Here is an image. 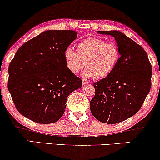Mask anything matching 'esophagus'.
<instances>
[{
    "label": "esophagus",
    "instance_id": "34e87169",
    "mask_svg": "<svg viewBox=\"0 0 160 160\" xmlns=\"http://www.w3.org/2000/svg\"><path fill=\"white\" fill-rule=\"evenodd\" d=\"M82 83L83 84V85H86V84L88 83V82L87 80H86V79H82Z\"/></svg>",
    "mask_w": 160,
    "mask_h": 160
}]
</instances>
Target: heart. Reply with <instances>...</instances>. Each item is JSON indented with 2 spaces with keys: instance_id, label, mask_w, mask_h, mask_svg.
<instances>
[{
  "instance_id": "b5f03b06",
  "label": "heart",
  "mask_w": 160,
  "mask_h": 160,
  "mask_svg": "<svg viewBox=\"0 0 160 160\" xmlns=\"http://www.w3.org/2000/svg\"><path fill=\"white\" fill-rule=\"evenodd\" d=\"M64 58L71 72L77 74L86 65V75L101 79L109 76L116 68L120 52L115 44L98 38H88L78 44L77 50L66 48Z\"/></svg>"
}]
</instances>
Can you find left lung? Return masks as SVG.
<instances>
[{
    "mask_svg": "<svg viewBox=\"0 0 160 160\" xmlns=\"http://www.w3.org/2000/svg\"><path fill=\"white\" fill-rule=\"evenodd\" d=\"M98 32L115 38L121 57L115 70L94 84L95 95L90 109L101 122L116 124L141 108L151 89L152 66L145 50L123 32Z\"/></svg>",
    "mask_w": 160,
    "mask_h": 160,
    "instance_id": "1",
    "label": "left lung"
}]
</instances>
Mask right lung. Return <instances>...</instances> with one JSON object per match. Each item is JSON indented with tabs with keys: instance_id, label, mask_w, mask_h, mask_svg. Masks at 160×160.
<instances>
[{
	"instance_id": "obj_1",
	"label": "right lung",
	"mask_w": 160,
	"mask_h": 160,
	"mask_svg": "<svg viewBox=\"0 0 160 160\" xmlns=\"http://www.w3.org/2000/svg\"><path fill=\"white\" fill-rule=\"evenodd\" d=\"M73 30H46L24 45L9 65L8 89L18 111L39 124L65 112L68 96L82 80L67 68L64 51L76 39Z\"/></svg>"
}]
</instances>
